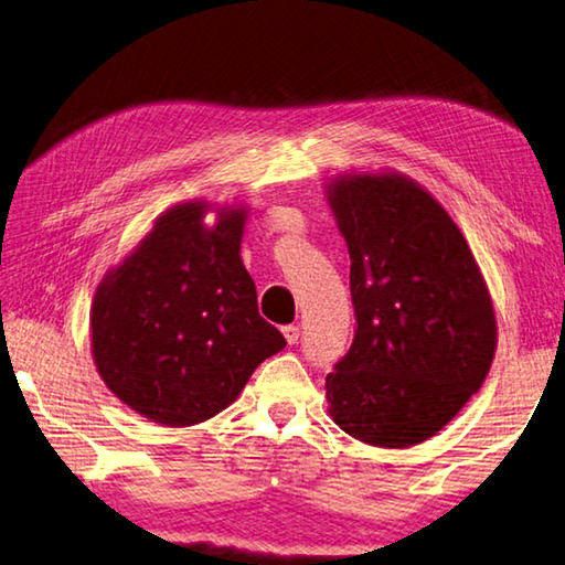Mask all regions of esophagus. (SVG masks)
<instances>
[{
	"label": "esophagus",
	"mask_w": 565,
	"mask_h": 565,
	"mask_svg": "<svg viewBox=\"0 0 565 565\" xmlns=\"http://www.w3.org/2000/svg\"><path fill=\"white\" fill-rule=\"evenodd\" d=\"M282 334L287 339V344H297V339H300V327L287 324V327H282Z\"/></svg>",
	"instance_id": "obj_1"
}]
</instances>
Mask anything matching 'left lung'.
I'll return each instance as SVG.
<instances>
[{
	"label": "left lung",
	"mask_w": 565,
	"mask_h": 565,
	"mask_svg": "<svg viewBox=\"0 0 565 565\" xmlns=\"http://www.w3.org/2000/svg\"><path fill=\"white\" fill-rule=\"evenodd\" d=\"M349 248L354 344L327 374L332 420L374 448L433 438L480 391L497 317L462 231L415 179L376 169L324 186Z\"/></svg>",
	"instance_id": "8db88e82"
}]
</instances>
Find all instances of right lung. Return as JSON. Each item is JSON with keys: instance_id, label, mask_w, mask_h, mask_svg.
<instances>
[{"instance_id": "obj_1", "label": "right lung", "mask_w": 565, "mask_h": 565, "mask_svg": "<svg viewBox=\"0 0 565 565\" xmlns=\"http://www.w3.org/2000/svg\"><path fill=\"white\" fill-rule=\"evenodd\" d=\"M215 211V223L205 214ZM248 206L191 199L105 273L90 305V354L105 386L142 418L186 428L228 408L285 349L258 315L241 260Z\"/></svg>"}]
</instances>
